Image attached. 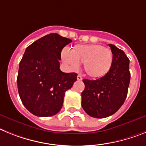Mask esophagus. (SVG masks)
Returning <instances> with one entry per match:
<instances>
[{
	"label": "esophagus",
	"mask_w": 146,
	"mask_h": 146,
	"mask_svg": "<svg viewBox=\"0 0 146 146\" xmlns=\"http://www.w3.org/2000/svg\"><path fill=\"white\" fill-rule=\"evenodd\" d=\"M77 79H78V81H82V79H83V78H82V76L81 75H78V76H77Z\"/></svg>",
	"instance_id": "34e87169"
}]
</instances>
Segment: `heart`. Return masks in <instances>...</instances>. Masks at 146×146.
Here are the masks:
<instances>
[{
	"label": "heart",
	"instance_id": "b5f03b06",
	"mask_svg": "<svg viewBox=\"0 0 146 146\" xmlns=\"http://www.w3.org/2000/svg\"><path fill=\"white\" fill-rule=\"evenodd\" d=\"M63 62L72 69H76L84 63V69L89 76L100 78L105 76L113 64V54L108 48L99 44L76 45L70 52H62Z\"/></svg>",
	"mask_w": 146,
	"mask_h": 146
}]
</instances>
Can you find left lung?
Wrapping results in <instances>:
<instances>
[{"label": "left lung", "mask_w": 146, "mask_h": 146, "mask_svg": "<svg viewBox=\"0 0 146 146\" xmlns=\"http://www.w3.org/2000/svg\"><path fill=\"white\" fill-rule=\"evenodd\" d=\"M113 64L105 76L96 80L84 79L82 106L90 116L104 118L115 114L123 104L130 82L129 59L118 48L110 44Z\"/></svg>", "instance_id": "left-lung-1"}]
</instances>
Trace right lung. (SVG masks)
<instances>
[{"mask_svg":"<svg viewBox=\"0 0 146 146\" xmlns=\"http://www.w3.org/2000/svg\"><path fill=\"white\" fill-rule=\"evenodd\" d=\"M71 42L53 33L26 48L19 65L17 88L22 103L33 115L53 116L62 107L65 92L77 79V73L59 68L62 50Z\"/></svg>","mask_w":146,"mask_h":146,"instance_id":"1","label":"right lung"}]
</instances>
